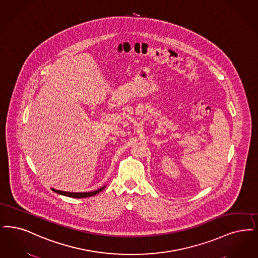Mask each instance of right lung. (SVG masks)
<instances>
[{
    "label": "right lung",
    "mask_w": 258,
    "mask_h": 258,
    "mask_svg": "<svg viewBox=\"0 0 258 258\" xmlns=\"http://www.w3.org/2000/svg\"><path fill=\"white\" fill-rule=\"evenodd\" d=\"M105 186H103L102 188L96 190V191H93V192H84V193H73V192H64V191H59V190H55V189H52L53 192L57 193V194H60L63 196L71 197V198H86V197H91L100 193L102 190L104 189Z\"/></svg>",
    "instance_id": "1"
}]
</instances>
